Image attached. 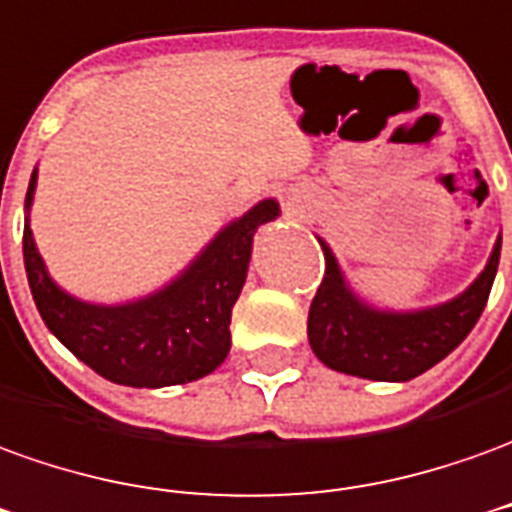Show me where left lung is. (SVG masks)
<instances>
[{
  "instance_id": "obj_1",
  "label": "left lung",
  "mask_w": 512,
  "mask_h": 512,
  "mask_svg": "<svg viewBox=\"0 0 512 512\" xmlns=\"http://www.w3.org/2000/svg\"><path fill=\"white\" fill-rule=\"evenodd\" d=\"M324 280L318 285L307 338L316 357L332 371L377 382H407L455 352L485 310L499 268L502 235L496 238L480 277L455 299L418 310H382L363 302L343 277L327 241Z\"/></svg>"
}]
</instances>
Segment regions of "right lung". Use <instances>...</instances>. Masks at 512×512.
I'll list each match as a JSON object with an SVG mask.
<instances>
[{"label": "right lung", "instance_id": "obj_1", "mask_svg": "<svg viewBox=\"0 0 512 512\" xmlns=\"http://www.w3.org/2000/svg\"><path fill=\"white\" fill-rule=\"evenodd\" d=\"M38 185L32 171L24 199V268L32 299L49 332L85 366L116 385L166 388L207 377L230 352L232 307L241 296L260 224L280 216L277 199H263L230 221L180 274L121 305H96L63 291L46 271L30 230Z\"/></svg>", "mask_w": 512, "mask_h": 512}]
</instances>
